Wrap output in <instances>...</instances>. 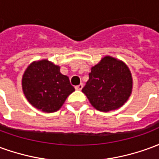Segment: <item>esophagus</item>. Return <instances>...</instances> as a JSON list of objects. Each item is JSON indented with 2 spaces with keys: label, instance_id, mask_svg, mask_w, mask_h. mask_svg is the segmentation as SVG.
<instances>
[{
  "label": "esophagus",
  "instance_id": "obj_1",
  "mask_svg": "<svg viewBox=\"0 0 159 159\" xmlns=\"http://www.w3.org/2000/svg\"><path fill=\"white\" fill-rule=\"evenodd\" d=\"M83 83H81V84H79V85H77V86L75 87L76 90H82V89H83Z\"/></svg>",
  "mask_w": 159,
  "mask_h": 159
}]
</instances>
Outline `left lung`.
Segmentation results:
<instances>
[{"label":"left lung","mask_w":159,"mask_h":159,"mask_svg":"<svg viewBox=\"0 0 159 159\" xmlns=\"http://www.w3.org/2000/svg\"><path fill=\"white\" fill-rule=\"evenodd\" d=\"M132 88V75L126 64L106 56L91 68L89 79L82 91L96 110L107 112L123 107Z\"/></svg>","instance_id":"8db88e82"}]
</instances>
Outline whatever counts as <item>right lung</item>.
I'll return each instance as SVG.
<instances>
[{"label":"right lung","mask_w":159,"mask_h":159,"mask_svg":"<svg viewBox=\"0 0 159 159\" xmlns=\"http://www.w3.org/2000/svg\"><path fill=\"white\" fill-rule=\"evenodd\" d=\"M60 67L48 59L34 61L23 75L22 89L26 99L36 109L54 112L75 91L69 77L60 73Z\"/></svg>","instance_id":"add662e5"}]
</instances>
